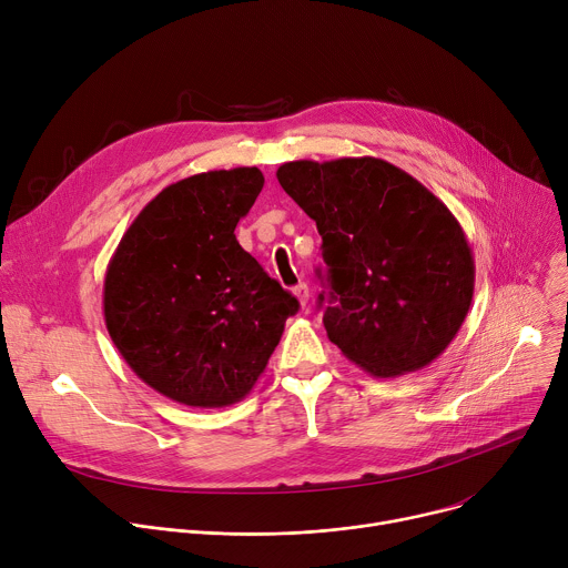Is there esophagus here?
Here are the masks:
<instances>
[{"mask_svg":"<svg viewBox=\"0 0 568 568\" xmlns=\"http://www.w3.org/2000/svg\"><path fill=\"white\" fill-rule=\"evenodd\" d=\"M293 295L297 297L300 306H306V302H308V286H306V284H297V286L293 288Z\"/></svg>","mask_w":568,"mask_h":568,"instance_id":"obj_1","label":"esophagus"}]
</instances>
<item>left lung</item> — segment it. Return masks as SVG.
Segmentation results:
<instances>
[{"label":"left lung","mask_w":568,"mask_h":568,"mask_svg":"<svg viewBox=\"0 0 568 568\" xmlns=\"http://www.w3.org/2000/svg\"><path fill=\"white\" fill-rule=\"evenodd\" d=\"M277 180L323 236L329 341L379 379L443 354L467 318L476 277L449 207L404 169L369 155L286 162Z\"/></svg>","instance_id":"1"}]
</instances>
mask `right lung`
Segmentation results:
<instances>
[{"label": "right lung", "mask_w": 568, "mask_h": 568, "mask_svg": "<svg viewBox=\"0 0 568 568\" xmlns=\"http://www.w3.org/2000/svg\"><path fill=\"white\" fill-rule=\"evenodd\" d=\"M262 186L257 166L196 173L164 186L108 264V334L140 379L178 404L241 402L300 306L234 236Z\"/></svg>", "instance_id": "1"}]
</instances>
